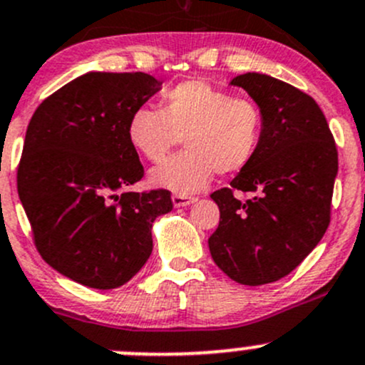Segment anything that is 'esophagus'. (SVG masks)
<instances>
[{
  "mask_svg": "<svg viewBox=\"0 0 365 365\" xmlns=\"http://www.w3.org/2000/svg\"><path fill=\"white\" fill-rule=\"evenodd\" d=\"M171 201H173V205H175V208H182V206L192 205L194 201H196V197H192V196H182V194H173Z\"/></svg>",
  "mask_w": 365,
  "mask_h": 365,
  "instance_id": "34e87169",
  "label": "esophagus"
}]
</instances>
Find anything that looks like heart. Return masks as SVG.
I'll return each mask as SVG.
<instances>
[{
	"instance_id": "1",
	"label": "heart",
	"mask_w": 365,
	"mask_h": 365,
	"mask_svg": "<svg viewBox=\"0 0 365 365\" xmlns=\"http://www.w3.org/2000/svg\"><path fill=\"white\" fill-rule=\"evenodd\" d=\"M127 135L146 160L160 162L183 139L185 153L152 171L155 187L189 196L215 173L233 175L251 164L263 135V113L251 98L231 97L203 81H185L162 93V109L139 108Z\"/></svg>"
}]
</instances>
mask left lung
Instances as JSON below:
<instances>
[{"instance_id":"left-lung-1","label":"left lung","mask_w":365,"mask_h":365,"mask_svg":"<svg viewBox=\"0 0 365 365\" xmlns=\"http://www.w3.org/2000/svg\"><path fill=\"white\" fill-rule=\"evenodd\" d=\"M263 113L259 148L231 187L215 190L219 227L208 238L217 267L245 286L293 272L318 245L330 222L337 148L314 98L264 73L237 76ZM233 192L251 193L247 202Z\"/></svg>"}]
</instances>
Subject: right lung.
<instances>
[{"mask_svg": "<svg viewBox=\"0 0 365 365\" xmlns=\"http://www.w3.org/2000/svg\"><path fill=\"white\" fill-rule=\"evenodd\" d=\"M160 88L143 72H86L47 97L26 130L17 190L35 245L88 288L130 281L153 251V220L173 210L169 190H127L145 173L128 120Z\"/></svg>", "mask_w": 365, "mask_h": 365, "instance_id": "right-lung-1", "label": "right lung"}]
</instances>
